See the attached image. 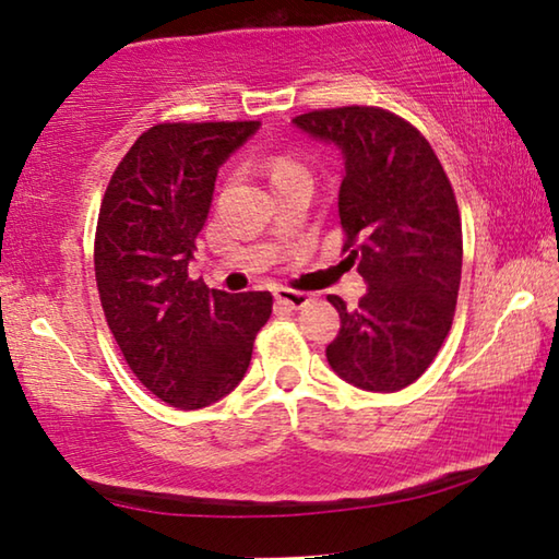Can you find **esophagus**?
Wrapping results in <instances>:
<instances>
[{
	"label": "esophagus",
	"instance_id": "obj_1",
	"mask_svg": "<svg viewBox=\"0 0 559 559\" xmlns=\"http://www.w3.org/2000/svg\"><path fill=\"white\" fill-rule=\"evenodd\" d=\"M273 296H276V300L281 302V306L293 308V310L306 308L308 302H310V296H308V293L290 290V288H276V290H273Z\"/></svg>",
	"mask_w": 559,
	"mask_h": 559
}]
</instances>
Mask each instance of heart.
Here are the masks:
<instances>
[{
	"mask_svg": "<svg viewBox=\"0 0 559 559\" xmlns=\"http://www.w3.org/2000/svg\"><path fill=\"white\" fill-rule=\"evenodd\" d=\"M266 169H269V175H271L273 187H276L278 182H283V179H288V177L306 175V169H302L296 163V159L286 157V155H273L271 159H266Z\"/></svg>",
	"mask_w": 559,
	"mask_h": 559,
	"instance_id": "b5f03b06",
	"label": "heart"
}]
</instances>
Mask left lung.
<instances>
[{"label":"left lung","instance_id":"left-lung-1","mask_svg":"<svg viewBox=\"0 0 559 559\" xmlns=\"http://www.w3.org/2000/svg\"><path fill=\"white\" fill-rule=\"evenodd\" d=\"M293 126L343 155L345 261L367 283L355 308L328 296L340 313L328 362L359 390H404L433 362L456 310L463 241L449 177L427 138L382 108L313 110Z\"/></svg>","mask_w":559,"mask_h":559}]
</instances>
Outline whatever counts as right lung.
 Returning <instances> with one entry per match:
<instances>
[{"instance_id": "1", "label": "right lung", "mask_w": 559, "mask_h": 559, "mask_svg": "<svg viewBox=\"0 0 559 559\" xmlns=\"http://www.w3.org/2000/svg\"><path fill=\"white\" fill-rule=\"evenodd\" d=\"M261 122H163L128 150L103 197L96 281L130 370L177 409L219 402L249 370L269 290L231 296L189 278L219 167Z\"/></svg>"}]
</instances>
